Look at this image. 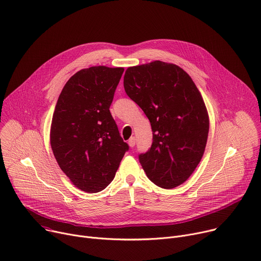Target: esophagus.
<instances>
[{"label": "esophagus", "mask_w": 261, "mask_h": 261, "mask_svg": "<svg viewBox=\"0 0 261 261\" xmlns=\"http://www.w3.org/2000/svg\"><path fill=\"white\" fill-rule=\"evenodd\" d=\"M135 143H136L135 137H131V138L128 140V145H129L131 148H133V147L135 146Z\"/></svg>", "instance_id": "1"}]
</instances>
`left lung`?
I'll return each mask as SVG.
<instances>
[{"mask_svg":"<svg viewBox=\"0 0 261 261\" xmlns=\"http://www.w3.org/2000/svg\"><path fill=\"white\" fill-rule=\"evenodd\" d=\"M124 87L153 131L151 149L139 155L141 167L157 186L181 185L206 148L209 116L201 92L183 68L159 60L128 67Z\"/></svg>","mask_w":261,"mask_h":261,"instance_id":"8db88e82","label":"left lung"}]
</instances>
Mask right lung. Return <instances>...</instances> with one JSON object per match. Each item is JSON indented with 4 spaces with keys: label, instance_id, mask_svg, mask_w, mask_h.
<instances>
[{
    "label": "right lung",
    "instance_id": "obj_1",
    "mask_svg": "<svg viewBox=\"0 0 261 261\" xmlns=\"http://www.w3.org/2000/svg\"><path fill=\"white\" fill-rule=\"evenodd\" d=\"M123 73L124 67L83 68L65 83L55 106L53 154L70 182L86 193L111 183L129 149L109 110Z\"/></svg>",
    "mask_w": 261,
    "mask_h": 261
}]
</instances>
